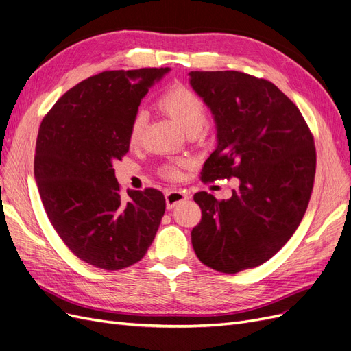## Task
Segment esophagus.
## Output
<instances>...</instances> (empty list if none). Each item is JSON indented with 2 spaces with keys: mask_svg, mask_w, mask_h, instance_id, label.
<instances>
[{
  "mask_svg": "<svg viewBox=\"0 0 351 351\" xmlns=\"http://www.w3.org/2000/svg\"><path fill=\"white\" fill-rule=\"evenodd\" d=\"M165 198H166L167 210H172L178 204L186 201L189 198V195L186 192H182V191H169V192H166Z\"/></svg>",
  "mask_w": 351,
  "mask_h": 351,
  "instance_id": "34e87169",
  "label": "esophagus"
}]
</instances>
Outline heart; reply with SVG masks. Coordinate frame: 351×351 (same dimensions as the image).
<instances>
[{"label":"heart","instance_id":"b5f03b06","mask_svg":"<svg viewBox=\"0 0 351 351\" xmlns=\"http://www.w3.org/2000/svg\"><path fill=\"white\" fill-rule=\"evenodd\" d=\"M159 107L166 112L171 119L188 133H199L206 123V107L204 101L186 86L178 85L166 93L158 101ZM146 127V115L137 112L128 130V141L130 145H137L141 140L143 132ZM182 162L167 163L162 167V175L169 179H178L180 176L179 167Z\"/></svg>","mask_w":351,"mask_h":351}]
</instances>
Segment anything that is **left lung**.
I'll return each mask as SVG.
<instances>
[{
    "label": "left lung",
    "instance_id": "1",
    "mask_svg": "<svg viewBox=\"0 0 351 351\" xmlns=\"http://www.w3.org/2000/svg\"><path fill=\"white\" fill-rule=\"evenodd\" d=\"M213 112L217 147L202 179H239L230 199L198 192L201 223L192 230L199 261L237 274L274 257L306 211L315 178L314 137L301 111L266 80L237 71L189 72Z\"/></svg>",
    "mask_w": 351,
    "mask_h": 351
}]
</instances>
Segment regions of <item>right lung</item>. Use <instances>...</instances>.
<instances>
[{
  "instance_id": "add662e5",
  "label": "right lung",
  "mask_w": 351,
  "mask_h": 351,
  "mask_svg": "<svg viewBox=\"0 0 351 351\" xmlns=\"http://www.w3.org/2000/svg\"><path fill=\"white\" fill-rule=\"evenodd\" d=\"M171 71H106L71 88L43 119L34 179L59 237L81 261L120 270L141 261L166 202L158 189H128L123 199L114 162L128 152L141 99Z\"/></svg>"
}]
</instances>
